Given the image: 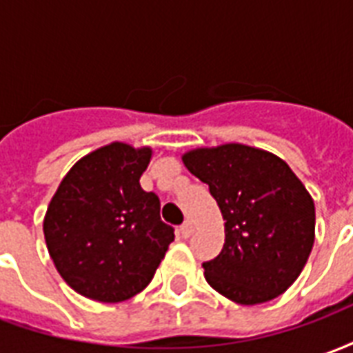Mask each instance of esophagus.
I'll return each mask as SVG.
<instances>
[{
	"label": "esophagus",
	"instance_id": "34e87169",
	"mask_svg": "<svg viewBox=\"0 0 353 353\" xmlns=\"http://www.w3.org/2000/svg\"><path fill=\"white\" fill-rule=\"evenodd\" d=\"M179 234L181 238H189L192 234V223L191 221H185L181 227H179Z\"/></svg>",
	"mask_w": 353,
	"mask_h": 353
}]
</instances>
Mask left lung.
<instances>
[{
  "mask_svg": "<svg viewBox=\"0 0 353 353\" xmlns=\"http://www.w3.org/2000/svg\"><path fill=\"white\" fill-rule=\"evenodd\" d=\"M183 162L225 219L221 253L202 263L208 283L245 306L281 295L314 245L316 210L301 179L276 154L242 143L194 149Z\"/></svg>",
  "mask_w": 353,
  "mask_h": 353,
  "instance_id": "left-lung-1",
  "label": "left lung"
}]
</instances>
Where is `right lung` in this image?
Here are the masks:
<instances>
[{
  "mask_svg": "<svg viewBox=\"0 0 353 353\" xmlns=\"http://www.w3.org/2000/svg\"><path fill=\"white\" fill-rule=\"evenodd\" d=\"M151 149L126 143L96 149L73 166L50 200L43 223L50 259L79 295L119 303L153 280L174 227L161 200L139 185Z\"/></svg>",
  "mask_w": 353,
  "mask_h": 353,
  "instance_id": "1",
  "label": "right lung"
}]
</instances>
